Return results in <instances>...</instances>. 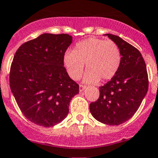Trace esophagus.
I'll use <instances>...</instances> for the list:
<instances>
[{"mask_svg":"<svg viewBox=\"0 0 158 158\" xmlns=\"http://www.w3.org/2000/svg\"><path fill=\"white\" fill-rule=\"evenodd\" d=\"M85 88H86V86H84V85H82L80 84L79 85V91H83V90H85Z\"/></svg>","mask_w":158,"mask_h":158,"instance_id":"obj_1","label":"esophagus"}]
</instances>
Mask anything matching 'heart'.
<instances>
[{"label":"heart","instance_id":"heart-1","mask_svg":"<svg viewBox=\"0 0 158 158\" xmlns=\"http://www.w3.org/2000/svg\"><path fill=\"white\" fill-rule=\"evenodd\" d=\"M122 62L118 45L112 40L88 38L75 45L74 51H67L64 64L68 75L78 80L83 75L84 65L87 70L86 83L108 81L116 75Z\"/></svg>","mask_w":158,"mask_h":158}]
</instances>
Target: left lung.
Segmentation results:
<instances>
[{"label": "left lung", "mask_w": 158, "mask_h": 158, "mask_svg": "<svg viewBox=\"0 0 158 158\" xmlns=\"http://www.w3.org/2000/svg\"><path fill=\"white\" fill-rule=\"evenodd\" d=\"M118 45L122 62L116 75L99 87V98L90 111L100 123L118 126L136 113L149 87L145 60L139 51L118 35L106 34Z\"/></svg>", "instance_id": "1"}]
</instances>
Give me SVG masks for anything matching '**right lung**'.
<instances>
[{"label":"right lung","mask_w":158,"mask_h":158,"mask_svg":"<svg viewBox=\"0 0 158 158\" xmlns=\"http://www.w3.org/2000/svg\"><path fill=\"white\" fill-rule=\"evenodd\" d=\"M72 42L68 34L44 33L24 43L11 64L9 85L22 114L30 122L51 127L64 120L79 86L64 67Z\"/></svg>","instance_id":"right-lung-1"}]
</instances>
